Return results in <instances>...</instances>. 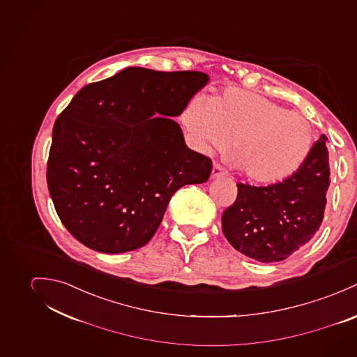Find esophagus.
Masks as SVG:
<instances>
[{
    "label": "esophagus",
    "mask_w": 357,
    "mask_h": 357,
    "mask_svg": "<svg viewBox=\"0 0 357 357\" xmlns=\"http://www.w3.org/2000/svg\"><path fill=\"white\" fill-rule=\"evenodd\" d=\"M226 175V172H225V169H223V167L220 165V164H213V168H212V178H222V176H225Z\"/></svg>",
    "instance_id": "1"
}]
</instances>
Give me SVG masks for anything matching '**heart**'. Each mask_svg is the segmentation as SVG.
Segmentation results:
<instances>
[{
  "label": "heart",
  "mask_w": 357,
  "mask_h": 357,
  "mask_svg": "<svg viewBox=\"0 0 357 357\" xmlns=\"http://www.w3.org/2000/svg\"><path fill=\"white\" fill-rule=\"evenodd\" d=\"M199 152L223 151L243 176L259 186H275L294 176L315 146L311 123L277 102L231 89L212 101L193 97L181 115Z\"/></svg>",
  "instance_id": "b5f03b06"
}]
</instances>
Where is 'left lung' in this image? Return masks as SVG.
<instances>
[{
  "mask_svg": "<svg viewBox=\"0 0 357 357\" xmlns=\"http://www.w3.org/2000/svg\"><path fill=\"white\" fill-rule=\"evenodd\" d=\"M327 137L304 167L275 186L238 183L236 202L222 215V230L234 249L261 263L280 261L315 236L330 185Z\"/></svg>",
  "mask_w": 357,
  "mask_h": 357,
  "instance_id": "8db88e82",
  "label": "left lung"
}]
</instances>
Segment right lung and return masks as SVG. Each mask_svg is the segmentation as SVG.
I'll list each match as a JSON object with an SVG mask.
<instances>
[{"label": "right lung", "instance_id": "1", "mask_svg": "<svg viewBox=\"0 0 357 357\" xmlns=\"http://www.w3.org/2000/svg\"><path fill=\"white\" fill-rule=\"evenodd\" d=\"M206 82L197 71L130 67L80 89L59 115L47 189L80 243L102 253L138 249L155 236L178 189L208 181L212 161L189 149L168 118Z\"/></svg>", "mask_w": 357, "mask_h": 357}]
</instances>
